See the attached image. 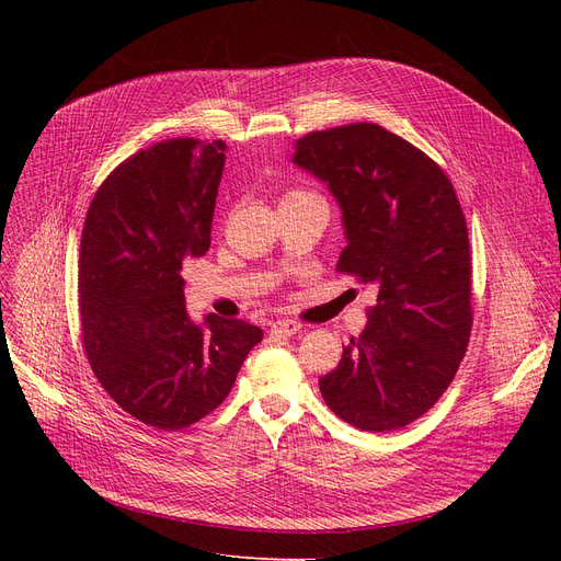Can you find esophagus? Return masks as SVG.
<instances>
[{"label":"esophagus","mask_w":561,"mask_h":561,"mask_svg":"<svg viewBox=\"0 0 561 561\" xmlns=\"http://www.w3.org/2000/svg\"><path fill=\"white\" fill-rule=\"evenodd\" d=\"M300 330H302V325H300V322H296V320H277V322H273V332L275 334L293 336V334H298Z\"/></svg>","instance_id":"1"}]
</instances>
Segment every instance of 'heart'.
<instances>
[{
  "instance_id": "heart-1",
  "label": "heart",
  "mask_w": 561,
  "mask_h": 561,
  "mask_svg": "<svg viewBox=\"0 0 561 561\" xmlns=\"http://www.w3.org/2000/svg\"><path fill=\"white\" fill-rule=\"evenodd\" d=\"M293 195H307V193H288L286 197H293Z\"/></svg>"
}]
</instances>
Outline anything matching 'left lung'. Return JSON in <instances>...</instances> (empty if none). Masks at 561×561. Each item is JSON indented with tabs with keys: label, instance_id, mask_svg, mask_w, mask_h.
<instances>
[{
	"label": "left lung",
	"instance_id": "1",
	"mask_svg": "<svg viewBox=\"0 0 561 561\" xmlns=\"http://www.w3.org/2000/svg\"><path fill=\"white\" fill-rule=\"evenodd\" d=\"M293 163L341 206L336 268L377 290L320 393L350 425L400 430L444 396L468 347L470 252L455 188L419 147L373 123L296 140Z\"/></svg>",
	"mask_w": 561,
	"mask_h": 561
}]
</instances>
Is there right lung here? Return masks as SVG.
<instances>
[{"mask_svg":"<svg viewBox=\"0 0 561 561\" xmlns=\"http://www.w3.org/2000/svg\"><path fill=\"white\" fill-rule=\"evenodd\" d=\"M227 145L176 138L117 165L88 209L79 313L100 385L136 421L184 430L229 396L263 332L186 311L184 263L206 254Z\"/></svg>","mask_w":561,"mask_h":561,"instance_id":"add662e5","label":"right lung"}]
</instances>
